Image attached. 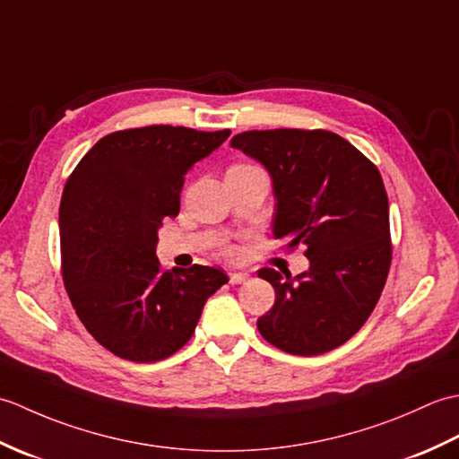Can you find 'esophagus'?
<instances>
[{
    "instance_id": "34e87169",
    "label": "esophagus",
    "mask_w": 459,
    "mask_h": 459,
    "mask_svg": "<svg viewBox=\"0 0 459 459\" xmlns=\"http://www.w3.org/2000/svg\"><path fill=\"white\" fill-rule=\"evenodd\" d=\"M248 280H250L248 272H230V274H229V281H230L232 286L245 284V281H248Z\"/></svg>"
}]
</instances>
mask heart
<instances>
[{"instance_id":"obj_1","label":"heart","mask_w":459,"mask_h":459,"mask_svg":"<svg viewBox=\"0 0 459 459\" xmlns=\"http://www.w3.org/2000/svg\"><path fill=\"white\" fill-rule=\"evenodd\" d=\"M238 165H250V163H237V165H232V168H238ZM224 252H227V255L229 256H235L237 255V250L235 248H232V247H229L227 250H224Z\"/></svg>"}]
</instances>
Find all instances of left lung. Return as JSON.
Instances as JSON below:
<instances>
[{
  "label": "left lung",
  "instance_id": "obj_1",
  "mask_svg": "<svg viewBox=\"0 0 459 459\" xmlns=\"http://www.w3.org/2000/svg\"><path fill=\"white\" fill-rule=\"evenodd\" d=\"M230 145L274 181V238L304 245L309 270L286 278L258 270L276 301L258 319L268 343L311 357L343 345L373 314L391 270L388 197L377 165L327 130H250Z\"/></svg>",
  "mask_w": 459,
  "mask_h": 459
}]
</instances>
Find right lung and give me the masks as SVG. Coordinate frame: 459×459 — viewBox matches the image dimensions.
<instances>
[{
    "label": "right lung",
    "mask_w": 459,
    "mask_h": 459,
    "mask_svg": "<svg viewBox=\"0 0 459 459\" xmlns=\"http://www.w3.org/2000/svg\"><path fill=\"white\" fill-rule=\"evenodd\" d=\"M229 135L165 124L118 130L68 175L63 281L86 331L116 357L155 363L178 353L204 301L229 281L221 268L163 270L155 256L163 219L179 214L185 175Z\"/></svg>",
    "instance_id": "obj_1"
}]
</instances>
